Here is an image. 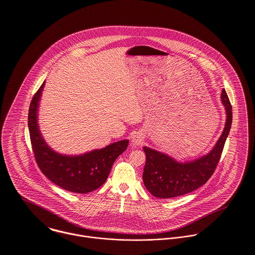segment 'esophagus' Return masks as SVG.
<instances>
[{
  "mask_svg": "<svg viewBox=\"0 0 255 255\" xmlns=\"http://www.w3.org/2000/svg\"><path fill=\"white\" fill-rule=\"evenodd\" d=\"M132 141L133 145H141L142 141H143V136L140 133H137L132 137V141Z\"/></svg>",
  "mask_w": 255,
  "mask_h": 255,
  "instance_id": "34e87169",
  "label": "esophagus"
}]
</instances>
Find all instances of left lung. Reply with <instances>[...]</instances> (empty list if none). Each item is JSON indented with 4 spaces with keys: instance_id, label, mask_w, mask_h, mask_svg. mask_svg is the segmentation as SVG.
Returning a JSON list of instances; mask_svg holds the SVG:
<instances>
[{
    "instance_id": "8db88e82",
    "label": "left lung",
    "mask_w": 255,
    "mask_h": 255,
    "mask_svg": "<svg viewBox=\"0 0 255 255\" xmlns=\"http://www.w3.org/2000/svg\"><path fill=\"white\" fill-rule=\"evenodd\" d=\"M221 101L226 110L225 127L219 140L207 154L183 163L150 147H142L146 159L142 181L152 196L159 198L183 196L204 185L212 176L220 160L233 117L232 106L225 90H222Z\"/></svg>"
}]
</instances>
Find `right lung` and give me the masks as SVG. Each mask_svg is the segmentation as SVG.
I'll list each match as a JSON object with an SVG mask.
<instances>
[{"label":"right lung","instance_id":"obj_1","mask_svg":"<svg viewBox=\"0 0 255 255\" xmlns=\"http://www.w3.org/2000/svg\"><path fill=\"white\" fill-rule=\"evenodd\" d=\"M44 86L45 82L29 108V134L36 162L43 174L63 190L77 194L93 192L107 181L115 159L127 149L129 141H115L79 155L56 152L43 139L38 125V107Z\"/></svg>","mask_w":255,"mask_h":255}]
</instances>
